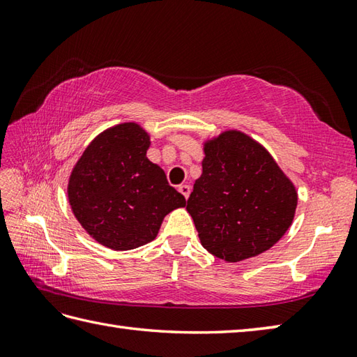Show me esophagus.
<instances>
[{"mask_svg": "<svg viewBox=\"0 0 357 357\" xmlns=\"http://www.w3.org/2000/svg\"><path fill=\"white\" fill-rule=\"evenodd\" d=\"M178 190H179V193H181V195H183V196H184V198L187 199V198H188V196H190V192H192V187H190V185H187V184H181V185H179V188H178Z\"/></svg>", "mask_w": 357, "mask_h": 357, "instance_id": "obj_1", "label": "esophagus"}]
</instances>
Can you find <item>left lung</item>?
<instances>
[{"label": "left lung", "instance_id": "1", "mask_svg": "<svg viewBox=\"0 0 357 357\" xmlns=\"http://www.w3.org/2000/svg\"><path fill=\"white\" fill-rule=\"evenodd\" d=\"M187 211L202 247L227 262L267 252L290 229L298 192L267 149L239 130L204 142Z\"/></svg>", "mask_w": 357, "mask_h": 357}]
</instances>
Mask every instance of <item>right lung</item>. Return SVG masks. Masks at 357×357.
I'll return each instance as SVG.
<instances>
[{"instance_id":"right-lung-1","label":"right lung","mask_w":357,"mask_h":357,"mask_svg":"<svg viewBox=\"0 0 357 357\" xmlns=\"http://www.w3.org/2000/svg\"><path fill=\"white\" fill-rule=\"evenodd\" d=\"M150 135L138 123L105 128L72 169L67 198L98 244L118 252L153 241L164 218L185 207L164 170L147 158Z\"/></svg>"}]
</instances>
